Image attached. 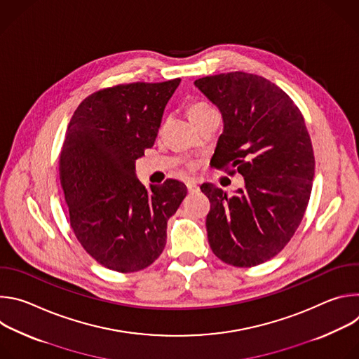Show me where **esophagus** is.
<instances>
[{"mask_svg": "<svg viewBox=\"0 0 359 359\" xmlns=\"http://www.w3.org/2000/svg\"><path fill=\"white\" fill-rule=\"evenodd\" d=\"M186 186H187V191H189V193H191V194H193V193H197V191L200 190V189H198V186H197V183H194V182H191V180H190V182H187V183H186Z\"/></svg>", "mask_w": 359, "mask_h": 359, "instance_id": "obj_1", "label": "esophagus"}]
</instances>
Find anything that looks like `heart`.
Returning a JSON list of instances; mask_svg holds the SVG:
<instances>
[{
    "label": "heart",
    "instance_id": "1",
    "mask_svg": "<svg viewBox=\"0 0 359 359\" xmlns=\"http://www.w3.org/2000/svg\"><path fill=\"white\" fill-rule=\"evenodd\" d=\"M216 111L212 105H209L208 102H193V104L189 105L187 108V114H189V118L191 119V122L206 116L208 114Z\"/></svg>",
    "mask_w": 359,
    "mask_h": 359
}]
</instances>
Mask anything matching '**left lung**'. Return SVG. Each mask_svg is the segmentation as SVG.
I'll return each instance as SVG.
<instances>
[{
    "label": "left lung",
    "mask_w": 359,
    "mask_h": 359,
    "mask_svg": "<svg viewBox=\"0 0 359 359\" xmlns=\"http://www.w3.org/2000/svg\"><path fill=\"white\" fill-rule=\"evenodd\" d=\"M194 85L224 122L213 166L244 177L231 197L212 183L200 186L212 203L209 244L230 266H259L285 247L304 217L316 168L311 137L292 99L263 76L237 71Z\"/></svg>",
    "instance_id": "obj_1"
}]
</instances>
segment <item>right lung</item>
I'll list each match as a JSON object with an SVG mask.
<instances>
[{
  "label": "right lung",
  "mask_w": 359,
  "mask_h": 359,
  "mask_svg": "<svg viewBox=\"0 0 359 359\" xmlns=\"http://www.w3.org/2000/svg\"><path fill=\"white\" fill-rule=\"evenodd\" d=\"M179 83L100 89L81 102L68 125L60 179L69 223L86 252L109 270L133 273L155 262L166 245L168 220L187 194L173 179L146 189L135 173Z\"/></svg>",
  "instance_id": "right-lung-1"
}]
</instances>
